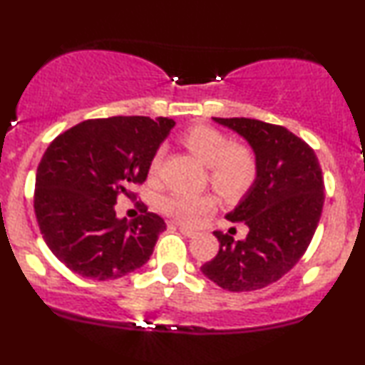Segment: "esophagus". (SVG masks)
<instances>
[{
    "mask_svg": "<svg viewBox=\"0 0 365 365\" xmlns=\"http://www.w3.org/2000/svg\"><path fill=\"white\" fill-rule=\"evenodd\" d=\"M176 227L179 229V231H181L182 234H184V236H186V237H192L194 236V234H196V232H194V231H191V229H187V227H184V226H181V224H176Z\"/></svg>",
    "mask_w": 365,
    "mask_h": 365,
    "instance_id": "esophagus-1",
    "label": "esophagus"
}]
</instances>
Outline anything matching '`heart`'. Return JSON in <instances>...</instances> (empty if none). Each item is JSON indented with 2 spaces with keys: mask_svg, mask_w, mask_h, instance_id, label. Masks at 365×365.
Segmentation results:
<instances>
[{
  "mask_svg": "<svg viewBox=\"0 0 365 365\" xmlns=\"http://www.w3.org/2000/svg\"><path fill=\"white\" fill-rule=\"evenodd\" d=\"M179 141L189 153L207 166V178L214 191L226 201H237L251 191L259 176L257 151L249 143L232 141L216 128L196 124L187 128ZM163 163V149L149 161V178H158ZM216 199L211 194L173 192L163 197L159 209L176 221L194 226L202 214L211 211Z\"/></svg>",
  "mask_w": 365,
  "mask_h": 365,
  "instance_id": "b5f03b06",
  "label": "heart"
}]
</instances>
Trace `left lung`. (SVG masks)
Wrapping results in <instances>:
<instances>
[{
	"label": "left lung",
	"instance_id": "1",
	"mask_svg": "<svg viewBox=\"0 0 365 365\" xmlns=\"http://www.w3.org/2000/svg\"><path fill=\"white\" fill-rule=\"evenodd\" d=\"M214 121L246 138L261 168L254 187L226 216L246 224L247 237L214 232L219 252L201 271L226 291H257L279 281L307 251L322 214V169L314 149L286 128L251 118Z\"/></svg>",
	"mask_w": 365,
	"mask_h": 365
}]
</instances>
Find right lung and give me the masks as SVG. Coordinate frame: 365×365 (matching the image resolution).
<instances>
[{
	"label": "right lung",
	"instance_id": "right-lung-1",
	"mask_svg": "<svg viewBox=\"0 0 365 365\" xmlns=\"http://www.w3.org/2000/svg\"><path fill=\"white\" fill-rule=\"evenodd\" d=\"M173 119L113 116L88 119L59 134L36 171L34 214L44 242L68 269L108 281L151 257L166 222L154 212L118 219L119 196L136 197L153 154Z\"/></svg>",
	"mask_w": 365,
	"mask_h": 365
}]
</instances>
